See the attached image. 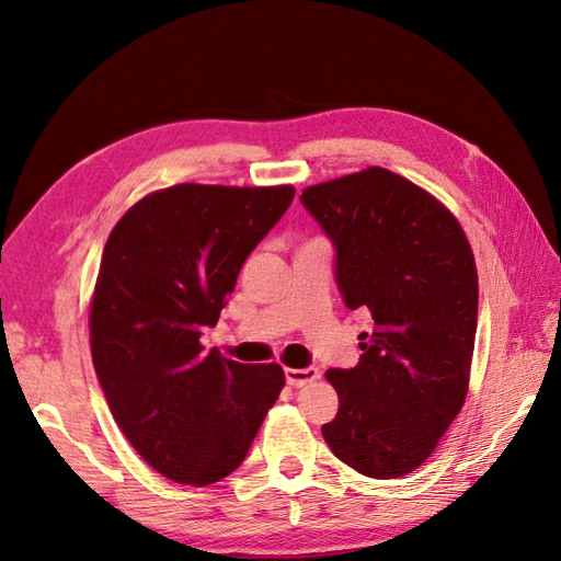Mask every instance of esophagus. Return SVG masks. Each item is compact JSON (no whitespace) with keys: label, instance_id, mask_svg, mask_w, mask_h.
<instances>
[{"label":"esophagus","instance_id":"1","mask_svg":"<svg viewBox=\"0 0 561 561\" xmlns=\"http://www.w3.org/2000/svg\"><path fill=\"white\" fill-rule=\"evenodd\" d=\"M320 374L316 366H306V368H284V378H287V383L294 388H301L306 383H311Z\"/></svg>","mask_w":561,"mask_h":561}]
</instances>
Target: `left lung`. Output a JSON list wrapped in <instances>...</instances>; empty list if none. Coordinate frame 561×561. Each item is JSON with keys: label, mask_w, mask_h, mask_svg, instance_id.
Returning a JSON list of instances; mask_svg holds the SVG:
<instances>
[{"label": "left lung", "mask_w": 561, "mask_h": 561, "mask_svg": "<svg viewBox=\"0 0 561 561\" xmlns=\"http://www.w3.org/2000/svg\"><path fill=\"white\" fill-rule=\"evenodd\" d=\"M301 202L335 245L344 306L374 318L359 364L325 374L340 410L323 438L366 478H402L432 456L468 396L472 248L436 197L378 165L306 187Z\"/></svg>", "instance_id": "1"}]
</instances>
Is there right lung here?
I'll return each instance as SVG.
<instances>
[{
	"label": "right lung",
	"mask_w": 561,
	"mask_h": 561,
	"mask_svg": "<svg viewBox=\"0 0 561 561\" xmlns=\"http://www.w3.org/2000/svg\"><path fill=\"white\" fill-rule=\"evenodd\" d=\"M291 199V185L181 183L139 199L103 248L93 368L129 444L173 482L231 474L284 388L279 364L224 359L199 337Z\"/></svg>",
	"instance_id": "right-lung-1"
}]
</instances>
